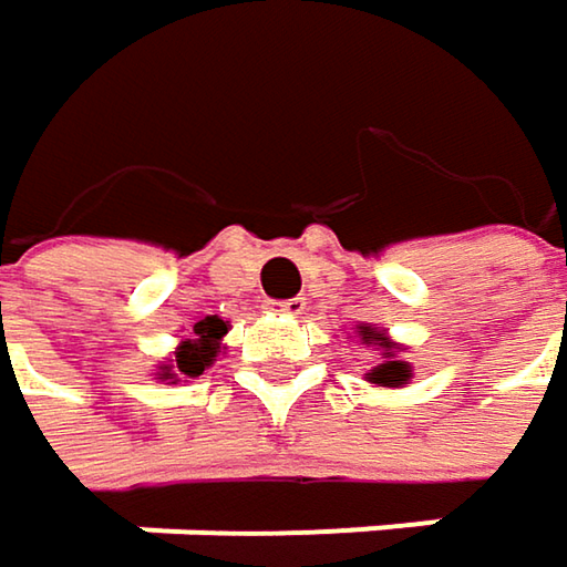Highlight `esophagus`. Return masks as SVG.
I'll use <instances>...</instances> for the list:
<instances>
[{"instance_id":"1","label":"esophagus","mask_w":567,"mask_h":567,"mask_svg":"<svg viewBox=\"0 0 567 567\" xmlns=\"http://www.w3.org/2000/svg\"><path fill=\"white\" fill-rule=\"evenodd\" d=\"M308 305L305 298H285V301H272V311H282V315H301Z\"/></svg>"}]
</instances>
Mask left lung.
<instances>
[{"label":"left lung","instance_id":"left-lung-1","mask_svg":"<svg viewBox=\"0 0 567 567\" xmlns=\"http://www.w3.org/2000/svg\"><path fill=\"white\" fill-rule=\"evenodd\" d=\"M360 337L367 340V343H380V347H389V340L383 334H377L373 328H360ZM412 377V370H409V363H402V360H395L392 353H389L386 360L380 363V367H373V373H370V383H380V386H402L405 380Z\"/></svg>","mask_w":567,"mask_h":567}]
</instances>
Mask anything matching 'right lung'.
Here are the masks:
<instances>
[{
  "mask_svg": "<svg viewBox=\"0 0 567 567\" xmlns=\"http://www.w3.org/2000/svg\"><path fill=\"white\" fill-rule=\"evenodd\" d=\"M224 334H227V321H224V318H217V315L200 318V321L194 324L190 337L178 347L175 363H172V367H162V380H178V373L181 377H187V380L200 377V373L210 367V360L217 357L220 337Z\"/></svg>",
  "mask_w": 567,
  "mask_h": 567,
  "instance_id": "obj_1",
  "label": "right lung"
}]
</instances>
